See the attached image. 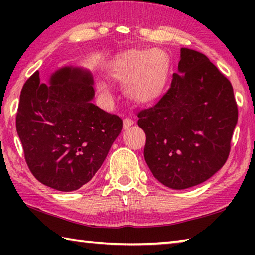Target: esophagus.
Returning <instances> with one entry per match:
<instances>
[{"instance_id": "1", "label": "esophagus", "mask_w": 255, "mask_h": 255, "mask_svg": "<svg viewBox=\"0 0 255 255\" xmlns=\"http://www.w3.org/2000/svg\"><path fill=\"white\" fill-rule=\"evenodd\" d=\"M132 124H133V122H132V120H131L130 118H126V119H124V127H125V129L130 128V126H131Z\"/></svg>"}]
</instances>
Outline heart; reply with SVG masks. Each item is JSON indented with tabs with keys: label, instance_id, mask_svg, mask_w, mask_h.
I'll return each instance as SVG.
<instances>
[{
	"label": "heart",
	"instance_id": "obj_1",
	"mask_svg": "<svg viewBox=\"0 0 255 255\" xmlns=\"http://www.w3.org/2000/svg\"><path fill=\"white\" fill-rule=\"evenodd\" d=\"M154 90H155V92H156V94L161 93V91H162V81L159 79H156V81H155Z\"/></svg>",
	"mask_w": 255,
	"mask_h": 255
}]
</instances>
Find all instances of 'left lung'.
Returning <instances> with one entry per match:
<instances>
[{"instance_id": "1", "label": "left lung", "mask_w": 255, "mask_h": 255, "mask_svg": "<svg viewBox=\"0 0 255 255\" xmlns=\"http://www.w3.org/2000/svg\"><path fill=\"white\" fill-rule=\"evenodd\" d=\"M93 76L64 66L41 82H25L16 112V131L29 170L39 182L74 191L100 169L123 129L117 115L93 105Z\"/></svg>"}]
</instances>
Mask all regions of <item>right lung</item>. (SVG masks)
<instances>
[{
    "label": "right lung",
    "mask_w": 255,
    "mask_h": 255,
    "mask_svg": "<svg viewBox=\"0 0 255 255\" xmlns=\"http://www.w3.org/2000/svg\"><path fill=\"white\" fill-rule=\"evenodd\" d=\"M237 114L231 82L204 54L181 48L169 91L137 115L153 175L175 190L211 178L230 154Z\"/></svg>",
    "instance_id": "right-lung-1"
}]
</instances>
